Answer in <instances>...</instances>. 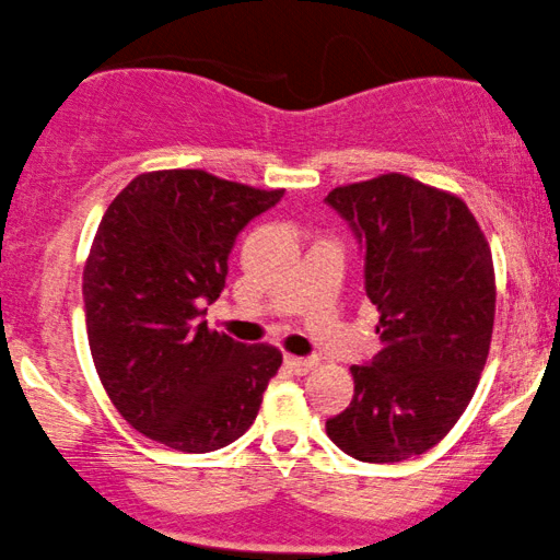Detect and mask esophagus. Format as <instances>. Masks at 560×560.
<instances>
[{
	"instance_id": "34e87169",
	"label": "esophagus",
	"mask_w": 560,
	"mask_h": 560,
	"mask_svg": "<svg viewBox=\"0 0 560 560\" xmlns=\"http://www.w3.org/2000/svg\"><path fill=\"white\" fill-rule=\"evenodd\" d=\"M285 364H288V370L295 372V374H306V372H312L314 366H317V361L304 359V357H293V353H288Z\"/></svg>"
}]
</instances>
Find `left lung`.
<instances>
[{
    "mask_svg": "<svg viewBox=\"0 0 560 560\" xmlns=\"http://www.w3.org/2000/svg\"><path fill=\"white\" fill-rule=\"evenodd\" d=\"M364 246L380 353L351 366L353 400L327 435L359 462L396 464L438 445L475 396L495 322L490 243L464 199L385 173L327 194Z\"/></svg>",
    "mask_w": 560,
    "mask_h": 560,
    "instance_id": "1",
    "label": "left lung"
}]
</instances>
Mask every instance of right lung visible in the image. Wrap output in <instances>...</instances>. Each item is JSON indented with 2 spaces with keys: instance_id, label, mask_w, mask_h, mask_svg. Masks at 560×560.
I'll list each match as a JSON object with an SVG mask.
<instances>
[{
  "instance_id": "right-lung-1",
  "label": "right lung",
  "mask_w": 560,
  "mask_h": 560,
  "mask_svg": "<svg viewBox=\"0 0 560 560\" xmlns=\"http://www.w3.org/2000/svg\"><path fill=\"white\" fill-rule=\"evenodd\" d=\"M207 170L141 173L109 203L83 269L85 330L98 380L133 430L183 453L238 440L282 364L280 348L209 330L228 254L280 201Z\"/></svg>"
}]
</instances>
